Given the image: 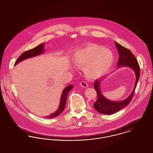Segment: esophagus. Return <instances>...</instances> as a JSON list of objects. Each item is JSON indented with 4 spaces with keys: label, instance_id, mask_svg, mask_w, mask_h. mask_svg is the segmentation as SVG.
<instances>
[{
    "label": "esophagus",
    "instance_id": "esophagus-1",
    "mask_svg": "<svg viewBox=\"0 0 153 153\" xmlns=\"http://www.w3.org/2000/svg\"><path fill=\"white\" fill-rule=\"evenodd\" d=\"M80 85L82 86V87H84V88H87V87H88V85L87 84V83L84 82H80Z\"/></svg>",
    "mask_w": 153,
    "mask_h": 153
}]
</instances>
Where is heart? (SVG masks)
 I'll use <instances>...</instances> for the list:
<instances>
[{
	"mask_svg": "<svg viewBox=\"0 0 153 153\" xmlns=\"http://www.w3.org/2000/svg\"><path fill=\"white\" fill-rule=\"evenodd\" d=\"M71 59L76 66H83L84 73L88 78L96 79L111 69L114 62V55L110 49L103 46L88 44L76 49Z\"/></svg>",
	"mask_w": 153,
	"mask_h": 153,
	"instance_id": "obj_1",
	"label": "heart"
}]
</instances>
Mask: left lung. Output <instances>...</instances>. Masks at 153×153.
<instances>
[{
	"label": "left lung",
	"instance_id": "obj_1",
	"mask_svg": "<svg viewBox=\"0 0 153 153\" xmlns=\"http://www.w3.org/2000/svg\"><path fill=\"white\" fill-rule=\"evenodd\" d=\"M115 43L119 55L118 68L129 67L131 68L135 73L136 82L134 88L128 98L123 101H114L107 99L101 93L100 90V84L102 80H96L95 81L94 88L97 94V100L93 105L94 109L98 112L105 115L114 114L129 104L134 94L135 89L140 77V66L136 57L129 49L122 46L117 42H115Z\"/></svg>",
	"mask_w": 153,
	"mask_h": 153
}]
</instances>
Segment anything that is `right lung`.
Instances as JSON below:
<instances>
[{
	"label": "right lung",
	"instance_id": "add662e5",
	"mask_svg": "<svg viewBox=\"0 0 153 153\" xmlns=\"http://www.w3.org/2000/svg\"><path fill=\"white\" fill-rule=\"evenodd\" d=\"M44 44L43 43V44H41L38 45L37 47H36L31 50H29V51H27L24 52L16 60L15 65H16L17 63H19V62L23 61L24 60L28 59L30 58H33V57H35L38 55H40L42 53H44ZM73 88V85L72 84H71L63 89L62 95H61V97H60V104H59L58 109L54 113H52L48 116L45 117V118H48V119L55 118V117H56L57 116H58L62 113V112L64 110L65 107L66 105V100H67V97H68V93H69V91Z\"/></svg>",
	"mask_w": 153,
	"mask_h": 153
}]
</instances>
